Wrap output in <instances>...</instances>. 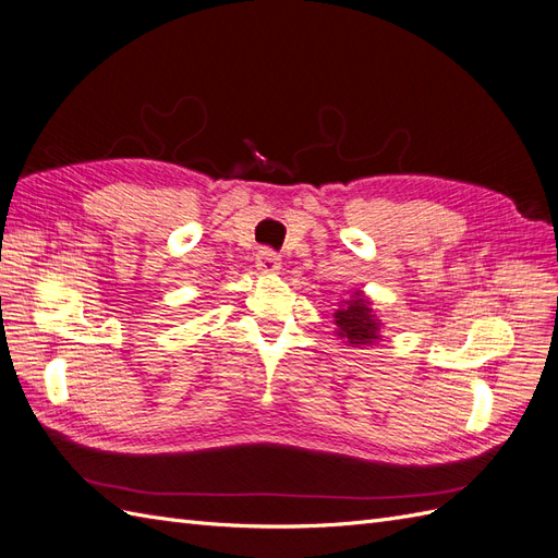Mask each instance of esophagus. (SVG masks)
Returning <instances> with one entry per match:
<instances>
[{
    "label": "esophagus",
    "mask_w": 558,
    "mask_h": 558,
    "mask_svg": "<svg viewBox=\"0 0 558 558\" xmlns=\"http://www.w3.org/2000/svg\"><path fill=\"white\" fill-rule=\"evenodd\" d=\"M256 270L259 274H278L280 270V256L276 252L270 250H262L259 254H256Z\"/></svg>",
    "instance_id": "1"
}]
</instances>
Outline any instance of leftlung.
I'll list each match as a JSON object with an SVG mask.
<instances>
[{
	"instance_id": "left-lung-1",
	"label": "left lung",
	"mask_w": 558,
	"mask_h": 558,
	"mask_svg": "<svg viewBox=\"0 0 558 558\" xmlns=\"http://www.w3.org/2000/svg\"><path fill=\"white\" fill-rule=\"evenodd\" d=\"M335 335L344 339L347 347L363 349L375 347L381 339L384 323L373 308V299H369L363 290H355L349 294V299H341V304L335 311Z\"/></svg>"
}]
</instances>
